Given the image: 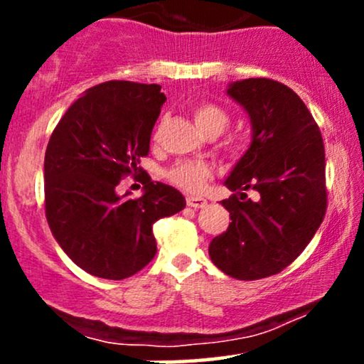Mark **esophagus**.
Instances as JSON below:
<instances>
[{
  "label": "esophagus",
  "instance_id": "34e87169",
  "mask_svg": "<svg viewBox=\"0 0 364 364\" xmlns=\"http://www.w3.org/2000/svg\"><path fill=\"white\" fill-rule=\"evenodd\" d=\"M186 203H188V207H193V208H203L207 205V200L205 198H202V196H193V195H190L186 198Z\"/></svg>",
  "mask_w": 364,
  "mask_h": 364
}]
</instances>
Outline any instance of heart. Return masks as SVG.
Listing matches in <instances>:
<instances>
[{
  "instance_id": "b5f03b06",
  "label": "heart",
  "mask_w": 364,
  "mask_h": 364,
  "mask_svg": "<svg viewBox=\"0 0 364 364\" xmlns=\"http://www.w3.org/2000/svg\"><path fill=\"white\" fill-rule=\"evenodd\" d=\"M193 116L196 124L202 132L208 133H220L228 128L229 116L223 107L217 106L214 102H200L196 104L193 109ZM241 147L237 144L229 145V152L240 154ZM212 168L205 162H178L174 168L169 169L168 178L173 185L181 188V190L190 191V193H200L207 185L208 179L212 178Z\"/></svg>"
}]
</instances>
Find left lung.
<instances>
[{
  "instance_id": "8db88e82",
  "label": "left lung",
  "mask_w": 364,
  "mask_h": 364,
  "mask_svg": "<svg viewBox=\"0 0 364 364\" xmlns=\"http://www.w3.org/2000/svg\"><path fill=\"white\" fill-rule=\"evenodd\" d=\"M228 95L252 121V144L224 185L231 223L208 255L240 281L270 277L291 265L318 231L327 210L325 149L318 124L299 95L270 78L232 82ZM255 189L261 198L245 195Z\"/></svg>"
}]
</instances>
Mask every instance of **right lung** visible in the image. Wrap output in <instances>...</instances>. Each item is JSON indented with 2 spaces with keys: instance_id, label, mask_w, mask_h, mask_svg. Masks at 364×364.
Masks as SVG:
<instances>
[{
  "instance_id": "add662e5",
  "label": "right lung",
  "mask_w": 364,
  "mask_h": 364,
  "mask_svg": "<svg viewBox=\"0 0 364 364\" xmlns=\"http://www.w3.org/2000/svg\"><path fill=\"white\" fill-rule=\"evenodd\" d=\"M166 95L157 83L111 80L77 99L54 128L44 157L46 219L54 240L95 277H132L156 257L152 225L183 210L176 188L147 173L140 198L119 196L124 176L141 171Z\"/></svg>"
}]
</instances>
